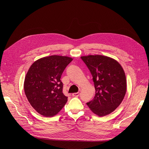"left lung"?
<instances>
[{"label":"left lung","instance_id":"8db88e82","mask_svg":"<svg viewBox=\"0 0 149 149\" xmlns=\"http://www.w3.org/2000/svg\"><path fill=\"white\" fill-rule=\"evenodd\" d=\"M71 57L54 55L36 60L31 66L24 81V91L29 103L46 117L56 115L66 104L60 78Z\"/></svg>","mask_w":149,"mask_h":149}]
</instances>
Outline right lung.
I'll list each match as a JSON object with an SVG mask.
<instances>
[{"label": "right lung", "mask_w": 149, "mask_h": 149, "mask_svg": "<svg viewBox=\"0 0 149 149\" xmlns=\"http://www.w3.org/2000/svg\"><path fill=\"white\" fill-rule=\"evenodd\" d=\"M93 77L95 95L87 105L99 116L113 112L126 95V74L116 60L100 55H89L81 57Z\"/></svg>", "instance_id": "1"}]
</instances>
